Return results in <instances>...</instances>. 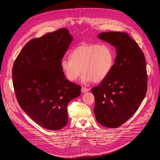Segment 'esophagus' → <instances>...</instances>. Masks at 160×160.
<instances>
[{"label": "esophagus", "instance_id": "34e87169", "mask_svg": "<svg viewBox=\"0 0 160 160\" xmlns=\"http://www.w3.org/2000/svg\"><path fill=\"white\" fill-rule=\"evenodd\" d=\"M89 90H90V89L87 88H85V87H82V93H84V92H88V91H89Z\"/></svg>", "mask_w": 160, "mask_h": 160}]
</instances>
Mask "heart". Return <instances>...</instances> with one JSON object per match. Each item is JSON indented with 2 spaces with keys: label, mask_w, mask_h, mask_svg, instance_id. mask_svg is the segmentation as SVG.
<instances>
[{
  "label": "heart",
  "mask_w": 160,
  "mask_h": 160,
  "mask_svg": "<svg viewBox=\"0 0 160 160\" xmlns=\"http://www.w3.org/2000/svg\"><path fill=\"white\" fill-rule=\"evenodd\" d=\"M70 59L63 58L61 69L71 82L80 75L83 83H100L109 74L115 62L112 49L106 44L83 42L72 52Z\"/></svg>",
  "instance_id": "obj_1"
}]
</instances>
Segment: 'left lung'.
<instances>
[{
    "mask_svg": "<svg viewBox=\"0 0 160 160\" xmlns=\"http://www.w3.org/2000/svg\"><path fill=\"white\" fill-rule=\"evenodd\" d=\"M98 38L114 45L117 57L108 76L91 89L94 111L101 125L117 128L132 117L146 96V59L138 43L125 32L101 33Z\"/></svg>",
    "mask_w": 160,
    "mask_h": 160,
    "instance_id": "obj_1",
    "label": "left lung"
}]
</instances>
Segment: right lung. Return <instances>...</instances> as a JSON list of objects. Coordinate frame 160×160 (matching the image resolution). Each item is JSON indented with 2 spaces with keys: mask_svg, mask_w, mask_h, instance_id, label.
Here are the masks:
<instances>
[{
  "mask_svg": "<svg viewBox=\"0 0 160 160\" xmlns=\"http://www.w3.org/2000/svg\"><path fill=\"white\" fill-rule=\"evenodd\" d=\"M72 39L66 28L33 38L13 64L12 83L20 107L48 130L66 125L67 105L81 92V86L66 79L61 67Z\"/></svg>",
  "mask_w": 160,
  "mask_h": 160,
  "instance_id": "add662e5",
  "label": "right lung"
}]
</instances>
